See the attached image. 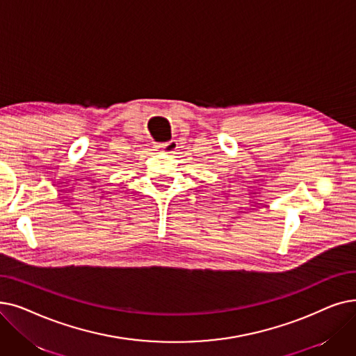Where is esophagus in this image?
<instances>
[{"label":"esophagus","mask_w":356,"mask_h":356,"mask_svg":"<svg viewBox=\"0 0 356 356\" xmlns=\"http://www.w3.org/2000/svg\"><path fill=\"white\" fill-rule=\"evenodd\" d=\"M179 148V144L176 140H172L164 144H159L154 147L156 154H161V156H170V154H175V151Z\"/></svg>","instance_id":"34e87169"}]
</instances>
